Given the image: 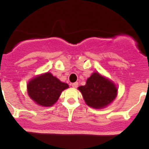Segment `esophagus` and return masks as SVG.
<instances>
[{"instance_id":"1","label":"esophagus","mask_w":149,"mask_h":149,"mask_svg":"<svg viewBox=\"0 0 149 149\" xmlns=\"http://www.w3.org/2000/svg\"><path fill=\"white\" fill-rule=\"evenodd\" d=\"M71 85H72V87H74V88H76V87H78V86H79V83H78V82H74V83H73V84H72Z\"/></svg>"}]
</instances>
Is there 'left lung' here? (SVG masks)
Segmentation results:
<instances>
[{
	"mask_svg": "<svg viewBox=\"0 0 149 149\" xmlns=\"http://www.w3.org/2000/svg\"><path fill=\"white\" fill-rule=\"evenodd\" d=\"M79 90L89 107L101 109L107 106L115 98L117 87L115 84L103 77L98 73H93L87 80L84 86H80Z\"/></svg>",
	"mask_w": 149,
	"mask_h": 149,
	"instance_id": "left-lung-1",
	"label": "left lung"
}]
</instances>
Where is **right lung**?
<instances>
[{
    "label": "right lung",
    "mask_w": 149,
    "mask_h": 149,
    "mask_svg": "<svg viewBox=\"0 0 149 149\" xmlns=\"http://www.w3.org/2000/svg\"><path fill=\"white\" fill-rule=\"evenodd\" d=\"M27 88L30 98L37 104L51 107L56 102L61 93L68 88V84L46 73L31 80Z\"/></svg>",
    "instance_id": "obj_1"
}]
</instances>
